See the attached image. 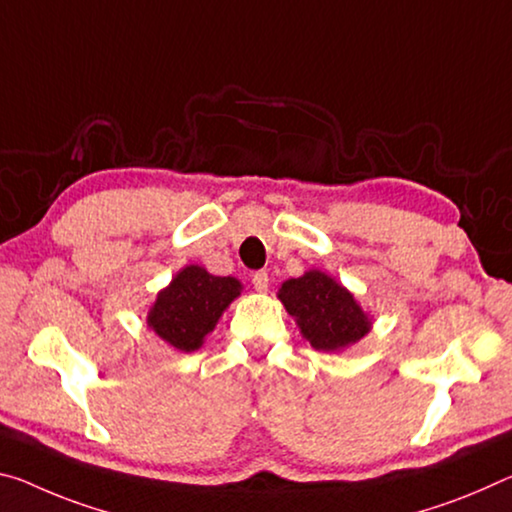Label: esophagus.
<instances>
[{"label": "esophagus", "instance_id": "1", "mask_svg": "<svg viewBox=\"0 0 512 512\" xmlns=\"http://www.w3.org/2000/svg\"><path fill=\"white\" fill-rule=\"evenodd\" d=\"M253 287L259 291V294L269 289V273H266V271H257V273L253 275Z\"/></svg>", "mask_w": 512, "mask_h": 512}]
</instances>
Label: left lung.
Segmentation results:
<instances>
[{
	"instance_id": "8db88e82",
	"label": "left lung",
	"mask_w": 512,
	"mask_h": 512,
	"mask_svg": "<svg viewBox=\"0 0 512 512\" xmlns=\"http://www.w3.org/2000/svg\"><path fill=\"white\" fill-rule=\"evenodd\" d=\"M278 298L316 351H344L371 330V316L351 291L323 271L282 282Z\"/></svg>"
}]
</instances>
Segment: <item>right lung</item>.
<instances>
[{"label": "right lung", "instance_id": "right-lung-1", "mask_svg": "<svg viewBox=\"0 0 512 512\" xmlns=\"http://www.w3.org/2000/svg\"><path fill=\"white\" fill-rule=\"evenodd\" d=\"M241 289L237 278H221L189 264L157 294L148 312V326L177 351L193 353L205 344V337L216 328L227 305L241 296Z\"/></svg>", "mask_w": 512, "mask_h": 512}]
</instances>
